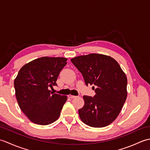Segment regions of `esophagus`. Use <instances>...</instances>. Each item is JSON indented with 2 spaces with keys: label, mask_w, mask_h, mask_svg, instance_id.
<instances>
[{
  "label": "esophagus",
  "mask_w": 150,
  "mask_h": 150,
  "mask_svg": "<svg viewBox=\"0 0 150 150\" xmlns=\"http://www.w3.org/2000/svg\"><path fill=\"white\" fill-rule=\"evenodd\" d=\"M68 97L70 98H74L75 97H77L76 96H75V95H68Z\"/></svg>",
  "instance_id": "1"
}]
</instances>
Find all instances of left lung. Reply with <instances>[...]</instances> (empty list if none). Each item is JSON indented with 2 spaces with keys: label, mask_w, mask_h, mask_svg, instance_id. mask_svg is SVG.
<instances>
[{
  "label": "left lung",
  "mask_w": 150,
  "mask_h": 150,
  "mask_svg": "<svg viewBox=\"0 0 150 150\" xmlns=\"http://www.w3.org/2000/svg\"><path fill=\"white\" fill-rule=\"evenodd\" d=\"M71 61L82 73L86 85L97 86L94 97L83 96L84 105L79 110L81 120L93 128L110 125L117 119L126 100L125 73L113 58L103 54L78 56Z\"/></svg>",
  "instance_id": "1"
}]
</instances>
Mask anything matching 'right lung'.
Listing matches in <instances>:
<instances>
[{"label": "right lung", "instance_id": "right-lung-1", "mask_svg": "<svg viewBox=\"0 0 150 150\" xmlns=\"http://www.w3.org/2000/svg\"><path fill=\"white\" fill-rule=\"evenodd\" d=\"M64 57H43L24 65L14 80L15 96L21 110L31 122L48 125L59 119L67 96L49 90L67 64Z\"/></svg>", "mask_w": 150, "mask_h": 150}]
</instances>
